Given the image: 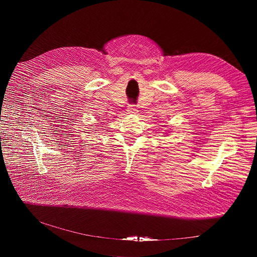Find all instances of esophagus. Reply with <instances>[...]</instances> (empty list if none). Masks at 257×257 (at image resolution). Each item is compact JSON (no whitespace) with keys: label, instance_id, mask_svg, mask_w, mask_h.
<instances>
[{"label":"esophagus","instance_id":"esophagus-1","mask_svg":"<svg viewBox=\"0 0 257 257\" xmlns=\"http://www.w3.org/2000/svg\"><path fill=\"white\" fill-rule=\"evenodd\" d=\"M128 112L131 114H138V109L134 104H130L128 107Z\"/></svg>","mask_w":257,"mask_h":257}]
</instances>
